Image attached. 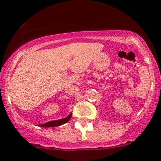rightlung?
Here are the masks:
<instances>
[{"mask_svg": "<svg viewBox=\"0 0 161 161\" xmlns=\"http://www.w3.org/2000/svg\"><path fill=\"white\" fill-rule=\"evenodd\" d=\"M72 116V114H70L67 117L64 118V119H58V120H53L51 122H47V123H44V124L40 125V126L42 127H55V126H59V125H61L64 123H67L68 121L69 120L70 118Z\"/></svg>", "mask_w": 161, "mask_h": 161, "instance_id": "obj_1", "label": "right lung"}]
</instances>
